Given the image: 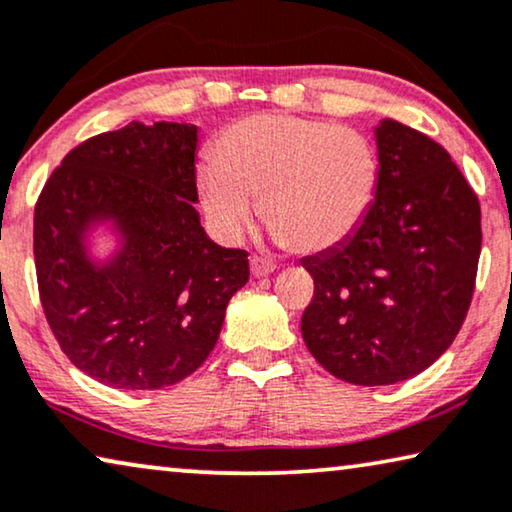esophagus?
Segmentation results:
<instances>
[{
	"label": "esophagus",
	"instance_id": "esophagus-1",
	"mask_svg": "<svg viewBox=\"0 0 512 512\" xmlns=\"http://www.w3.org/2000/svg\"><path fill=\"white\" fill-rule=\"evenodd\" d=\"M249 265H251V274H254V277H265V274L274 272V265L270 261H263V258H258V256H251Z\"/></svg>",
	"mask_w": 512,
	"mask_h": 512
}]
</instances>
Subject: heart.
<instances>
[{"label": "heart", "mask_w": 512, "mask_h": 512, "mask_svg": "<svg viewBox=\"0 0 512 512\" xmlns=\"http://www.w3.org/2000/svg\"><path fill=\"white\" fill-rule=\"evenodd\" d=\"M201 205L226 238L251 221L300 254H321L362 226L379 194V154L365 133L311 117L261 113L214 140L196 175Z\"/></svg>", "instance_id": "obj_1"}]
</instances>
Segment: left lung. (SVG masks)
Instances as JSON below:
<instances>
[{
  "instance_id": "obj_1",
  "label": "left lung",
  "mask_w": 512,
  "mask_h": 512,
  "mask_svg": "<svg viewBox=\"0 0 512 512\" xmlns=\"http://www.w3.org/2000/svg\"><path fill=\"white\" fill-rule=\"evenodd\" d=\"M379 194L362 226L302 261L314 298L302 314L309 353L337 379H411L455 342L476 288L480 203L439 143L383 120Z\"/></svg>"
}]
</instances>
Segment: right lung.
Here are the masks:
<instances>
[{"label": "right lung", "instance_id": "obj_1", "mask_svg": "<svg viewBox=\"0 0 512 512\" xmlns=\"http://www.w3.org/2000/svg\"><path fill=\"white\" fill-rule=\"evenodd\" d=\"M196 145L194 124L129 122L73 147L36 201L43 314L66 358L110 388L157 390L194 374L249 279L247 251L214 244L198 219ZM99 218L125 235L103 269L82 247Z\"/></svg>", "mask_w": 512, "mask_h": 512}]
</instances>
